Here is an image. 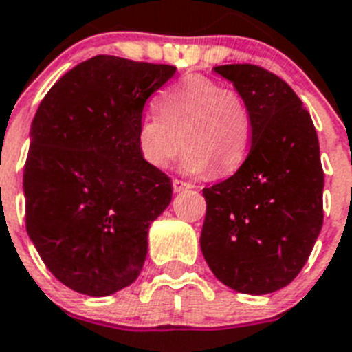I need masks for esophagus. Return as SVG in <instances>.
<instances>
[{
	"label": "esophagus",
	"instance_id": "obj_1",
	"mask_svg": "<svg viewBox=\"0 0 352 352\" xmlns=\"http://www.w3.org/2000/svg\"><path fill=\"white\" fill-rule=\"evenodd\" d=\"M173 189L174 192H182V190H187V189H192V185L184 182V179H173Z\"/></svg>",
	"mask_w": 352,
	"mask_h": 352
}]
</instances>
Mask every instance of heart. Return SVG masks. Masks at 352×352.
I'll return each instance as SVG.
<instances>
[{
	"mask_svg": "<svg viewBox=\"0 0 352 352\" xmlns=\"http://www.w3.org/2000/svg\"><path fill=\"white\" fill-rule=\"evenodd\" d=\"M158 114L138 122L142 158L154 168H167L185 147L184 168L216 176L234 173L251 145V112L234 89L207 76L189 74L158 96Z\"/></svg>",
	"mask_w": 352,
	"mask_h": 352,
	"instance_id": "1",
	"label": "heart"
}]
</instances>
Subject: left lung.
I'll return each mask as SVG.
<instances>
[{
  "label": "left lung",
  "mask_w": 352,
  "mask_h": 352,
  "mask_svg": "<svg viewBox=\"0 0 352 352\" xmlns=\"http://www.w3.org/2000/svg\"><path fill=\"white\" fill-rule=\"evenodd\" d=\"M251 112V151L230 178L204 189L199 245L214 276L269 294L298 276L323 223L316 129L291 87L258 65L214 67Z\"/></svg>",
  "instance_id": "1"
}]
</instances>
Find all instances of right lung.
<instances>
[{
    "instance_id": "add662e5",
    "label": "right lung",
    "mask_w": 352,
    "mask_h": 352,
    "mask_svg": "<svg viewBox=\"0 0 352 352\" xmlns=\"http://www.w3.org/2000/svg\"><path fill=\"white\" fill-rule=\"evenodd\" d=\"M173 65L94 56L39 103L23 168L25 223L63 285L109 296L131 285L148 227L173 199L167 174L138 151V122Z\"/></svg>"
}]
</instances>
